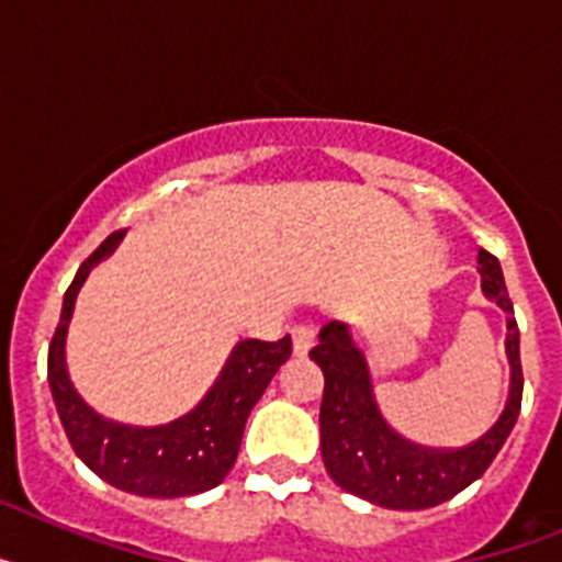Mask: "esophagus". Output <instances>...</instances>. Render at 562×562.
I'll use <instances>...</instances> for the list:
<instances>
[{
	"mask_svg": "<svg viewBox=\"0 0 562 562\" xmlns=\"http://www.w3.org/2000/svg\"><path fill=\"white\" fill-rule=\"evenodd\" d=\"M312 346H315V329L306 324L292 326V351H295V357H306Z\"/></svg>",
	"mask_w": 562,
	"mask_h": 562,
	"instance_id": "esophagus-1",
	"label": "esophagus"
}]
</instances>
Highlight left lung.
Returning <instances> with one entry per match:
<instances>
[{"mask_svg": "<svg viewBox=\"0 0 562 562\" xmlns=\"http://www.w3.org/2000/svg\"><path fill=\"white\" fill-rule=\"evenodd\" d=\"M479 272L484 295L506 312V357L513 374L509 396L495 425L467 448H422L396 434L376 408L369 362L351 340L349 326L331 321L321 329L317 346L310 351L326 380L321 402V456L331 481L346 493L385 509H428L481 479L509 439L524 394L520 331L498 258L479 250Z\"/></svg>", "mask_w": 562, "mask_h": 562, "instance_id": "obj_1", "label": "left lung"}]
</instances>
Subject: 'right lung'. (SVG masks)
I'll list each match as a JSON object with an SVG mask.
<instances>
[{
	"mask_svg": "<svg viewBox=\"0 0 562 562\" xmlns=\"http://www.w3.org/2000/svg\"><path fill=\"white\" fill-rule=\"evenodd\" d=\"M126 231H117L78 267L64 292L61 321L49 342L47 380L58 419L78 459L123 493L146 498H186L225 481L236 464L238 445L252 405L261 400L276 371L290 360V335L276 342L238 340L202 402L180 419L157 428H134L103 419L76 391L67 371V329L83 281L112 256Z\"/></svg>",
	"mask_w": 562,
	"mask_h": 562,
	"instance_id": "1",
	"label": "right lung"
}]
</instances>
